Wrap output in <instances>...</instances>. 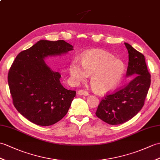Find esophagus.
<instances>
[{
    "label": "esophagus",
    "mask_w": 160,
    "mask_h": 160,
    "mask_svg": "<svg viewBox=\"0 0 160 160\" xmlns=\"http://www.w3.org/2000/svg\"><path fill=\"white\" fill-rule=\"evenodd\" d=\"M78 94L79 95L87 96V95H88V92L85 90H79L78 91Z\"/></svg>",
    "instance_id": "1"
}]
</instances>
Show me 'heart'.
Returning a JSON list of instances; mask_svg holds the SVG:
<instances>
[{
  "mask_svg": "<svg viewBox=\"0 0 160 160\" xmlns=\"http://www.w3.org/2000/svg\"><path fill=\"white\" fill-rule=\"evenodd\" d=\"M80 63L73 61L69 73L74 82L84 81L91 75L90 84L98 93H105L116 88L121 82L125 71L124 62L114 58L109 52L102 50H92L85 52Z\"/></svg>",
  "mask_w": 160,
  "mask_h": 160,
  "instance_id": "heart-1",
  "label": "heart"
}]
</instances>
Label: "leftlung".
Wrapping results in <instances>:
<instances>
[{"label":"left lung","instance_id":"8db88e82","mask_svg":"<svg viewBox=\"0 0 160 160\" xmlns=\"http://www.w3.org/2000/svg\"><path fill=\"white\" fill-rule=\"evenodd\" d=\"M125 46L129 53L126 76L133 78L120 90L105 95L95 112L110 125L122 124L136 116L144 104L151 84L144 56L129 43H125Z\"/></svg>","mask_w":160,"mask_h":160}]
</instances>
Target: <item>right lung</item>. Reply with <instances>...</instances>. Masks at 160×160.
<instances>
[{"instance_id":"right-lung-1","label":"right lung","mask_w":160,"mask_h":160,"mask_svg":"<svg viewBox=\"0 0 160 160\" xmlns=\"http://www.w3.org/2000/svg\"><path fill=\"white\" fill-rule=\"evenodd\" d=\"M64 40H40L15 58L8 73L13 103L22 116L36 125H52L68 113L76 96L61 84V74L53 72L44 61L48 56L72 50Z\"/></svg>"}]
</instances>
